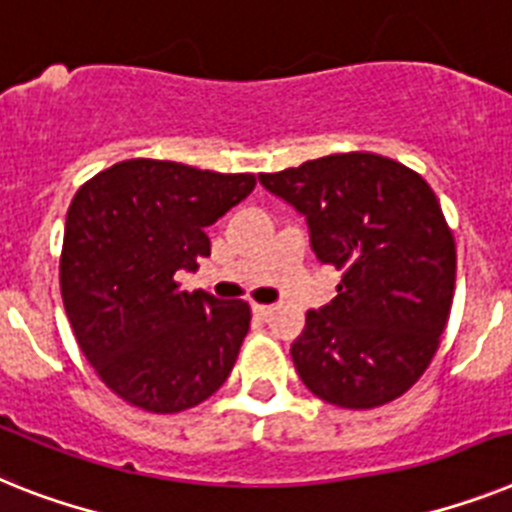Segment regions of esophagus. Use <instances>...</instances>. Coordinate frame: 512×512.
Masks as SVG:
<instances>
[{"label": "esophagus", "instance_id": "1", "mask_svg": "<svg viewBox=\"0 0 512 512\" xmlns=\"http://www.w3.org/2000/svg\"><path fill=\"white\" fill-rule=\"evenodd\" d=\"M251 308H253V314H256V316H269L274 311L272 306H264V303H253Z\"/></svg>", "mask_w": 512, "mask_h": 512}]
</instances>
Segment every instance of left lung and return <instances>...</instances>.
Listing matches in <instances>:
<instances>
[{
  "label": "left lung",
  "instance_id": "1",
  "mask_svg": "<svg viewBox=\"0 0 512 512\" xmlns=\"http://www.w3.org/2000/svg\"><path fill=\"white\" fill-rule=\"evenodd\" d=\"M308 222L311 248L342 272L337 295L308 311L290 356L316 398L366 411L421 379L455 293V238L434 190L369 151L329 154L259 175Z\"/></svg>",
  "mask_w": 512,
  "mask_h": 512
}]
</instances>
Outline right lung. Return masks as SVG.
<instances>
[{
	"instance_id": "1",
	"label": "right lung",
	"mask_w": 512,
	"mask_h": 512,
	"mask_svg": "<svg viewBox=\"0 0 512 512\" xmlns=\"http://www.w3.org/2000/svg\"><path fill=\"white\" fill-rule=\"evenodd\" d=\"M253 188L248 172L128 159L75 193L59 256L62 303L83 356L125 403L180 413L230 377L251 308L188 293L177 272H196L211 253L206 227Z\"/></svg>"
}]
</instances>
